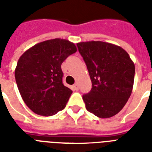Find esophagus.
Segmentation results:
<instances>
[{
	"mask_svg": "<svg viewBox=\"0 0 152 152\" xmlns=\"http://www.w3.org/2000/svg\"><path fill=\"white\" fill-rule=\"evenodd\" d=\"M72 88H73V90L74 91H77L79 90V87H78V84H77V83H76V84H74Z\"/></svg>",
	"mask_w": 152,
	"mask_h": 152,
	"instance_id": "34e87169",
	"label": "esophagus"
}]
</instances>
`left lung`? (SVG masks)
<instances>
[{
    "label": "left lung",
    "mask_w": 152,
    "mask_h": 152,
    "mask_svg": "<svg viewBox=\"0 0 152 152\" xmlns=\"http://www.w3.org/2000/svg\"><path fill=\"white\" fill-rule=\"evenodd\" d=\"M76 45L92 83L90 92L83 95L86 109L101 118L116 115L132 93L134 63L124 49L113 44L91 41Z\"/></svg>",
    "instance_id": "8db88e82"
}]
</instances>
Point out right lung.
Returning a JSON list of instances; mask_svg holds the SVG:
<instances>
[{"label": "right lung", "instance_id": "obj_1", "mask_svg": "<svg viewBox=\"0 0 152 152\" xmlns=\"http://www.w3.org/2000/svg\"><path fill=\"white\" fill-rule=\"evenodd\" d=\"M76 51L71 42L54 39L34 45L20 57L15 81L23 100L34 113L48 117L66 106L72 91L62 83L61 66Z\"/></svg>", "mask_w": 152, "mask_h": 152}]
</instances>
